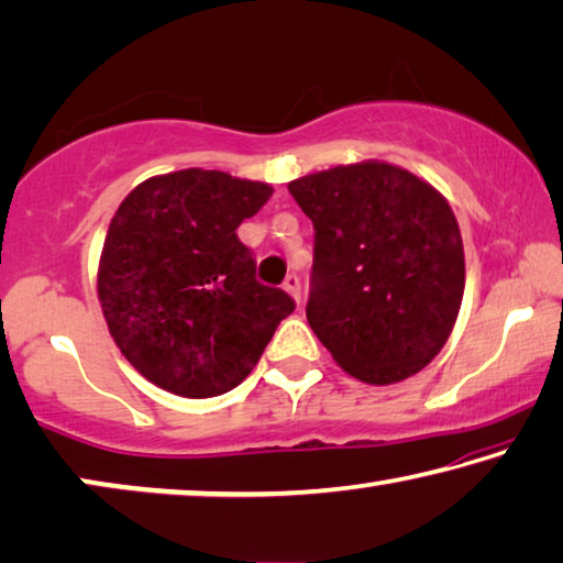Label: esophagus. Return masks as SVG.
<instances>
[{"label": "esophagus", "mask_w": 563, "mask_h": 563, "mask_svg": "<svg viewBox=\"0 0 563 563\" xmlns=\"http://www.w3.org/2000/svg\"><path fill=\"white\" fill-rule=\"evenodd\" d=\"M284 291H287V295L299 305V299H301V284H299V276H297V274H289L287 279H284Z\"/></svg>", "instance_id": "esophagus-1"}]
</instances>
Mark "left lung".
Wrapping results in <instances>:
<instances>
[{
  "label": "left lung",
  "mask_w": 563,
  "mask_h": 563,
  "mask_svg": "<svg viewBox=\"0 0 563 563\" xmlns=\"http://www.w3.org/2000/svg\"><path fill=\"white\" fill-rule=\"evenodd\" d=\"M289 192L314 225L307 322L340 368L388 386L434 361L464 295L444 195L378 159L299 177Z\"/></svg>",
  "instance_id": "left-lung-1"
}]
</instances>
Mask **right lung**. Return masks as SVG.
I'll use <instances>...</instances> for the list:
<instances>
[{"mask_svg":"<svg viewBox=\"0 0 563 563\" xmlns=\"http://www.w3.org/2000/svg\"><path fill=\"white\" fill-rule=\"evenodd\" d=\"M272 192L190 167L136 185L111 218L99 301L113 342L154 386L185 398L225 394L295 312L287 291L256 282L235 235Z\"/></svg>","mask_w":563,"mask_h":563,"instance_id":"right-lung-1","label":"right lung"}]
</instances>
